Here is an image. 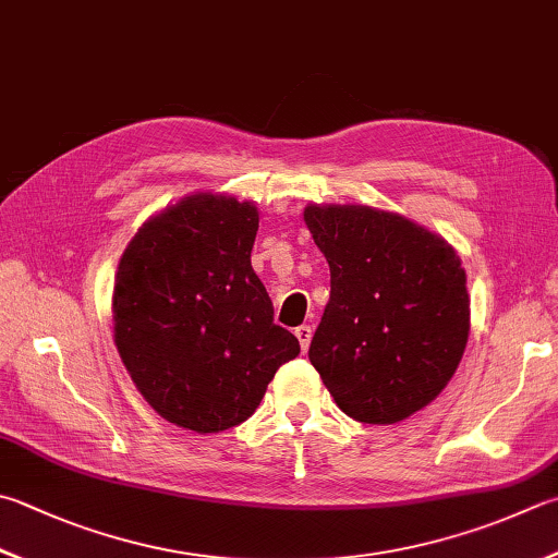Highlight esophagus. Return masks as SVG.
I'll use <instances>...</instances> for the list:
<instances>
[{
    "label": "esophagus",
    "instance_id": "esophagus-1",
    "mask_svg": "<svg viewBox=\"0 0 558 558\" xmlns=\"http://www.w3.org/2000/svg\"><path fill=\"white\" fill-rule=\"evenodd\" d=\"M296 338H299V342H301V350L306 352L308 350V344H311V338H313V330H311V325H299L296 330Z\"/></svg>",
    "mask_w": 558,
    "mask_h": 558
}]
</instances>
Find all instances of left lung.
Masks as SVG:
<instances>
[{
  "label": "left lung",
  "instance_id": "8db88e82",
  "mask_svg": "<svg viewBox=\"0 0 558 558\" xmlns=\"http://www.w3.org/2000/svg\"><path fill=\"white\" fill-rule=\"evenodd\" d=\"M330 265L311 364L344 415L391 425L433 403L469 340L466 271L445 238L372 206L303 211Z\"/></svg>",
  "mask_w": 558,
  "mask_h": 558
}]
</instances>
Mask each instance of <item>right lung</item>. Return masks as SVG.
I'll return each instance as SVG.
<instances>
[{
    "mask_svg": "<svg viewBox=\"0 0 558 558\" xmlns=\"http://www.w3.org/2000/svg\"><path fill=\"white\" fill-rule=\"evenodd\" d=\"M257 228L255 204L192 194L143 223L116 271L125 369L157 413L194 433L245 423L301 352L252 269Z\"/></svg>",
    "mask_w": 558,
    "mask_h": 558,
    "instance_id": "1",
    "label": "right lung"
}]
</instances>
